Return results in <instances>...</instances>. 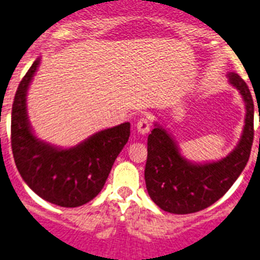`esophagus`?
<instances>
[{"mask_svg": "<svg viewBox=\"0 0 260 260\" xmlns=\"http://www.w3.org/2000/svg\"><path fill=\"white\" fill-rule=\"evenodd\" d=\"M137 130L139 134L142 135H146L148 134L149 128H151V120H149V117H147V116H143V117H140L139 120L137 121Z\"/></svg>", "mask_w": 260, "mask_h": 260, "instance_id": "1", "label": "esophagus"}]
</instances>
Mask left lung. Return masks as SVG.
<instances>
[{"mask_svg":"<svg viewBox=\"0 0 260 260\" xmlns=\"http://www.w3.org/2000/svg\"><path fill=\"white\" fill-rule=\"evenodd\" d=\"M228 80L242 95L246 117L241 139L227 157L216 162L192 164L179 153L162 126L156 123L148 135L144 178L149 197L164 211L190 214L209 208L232 187L249 161L254 139L253 98L237 73H228Z\"/></svg>","mask_w":260,"mask_h":260,"instance_id":"left-lung-1","label":"left lung"}]
</instances>
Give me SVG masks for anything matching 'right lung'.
Masks as SVG:
<instances>
[{"label":"right lung","mask_w":260,"mask_h":260,"mask_svg":"<svg viewBox=\"0 0 260 260\" xmlns=\"http://www.w3.org/2000/svg\"><path fill=\"white\" fill-rule=\"evenodd\" d=\"M40 66L36 59L19 83L11 112V148L21 178L41 199L63 208L91 201L130 137V122L106 128L68 149L35 137L27 116V90Z\"/></svg>","instance_id":"obj_1"}]
</instances>
